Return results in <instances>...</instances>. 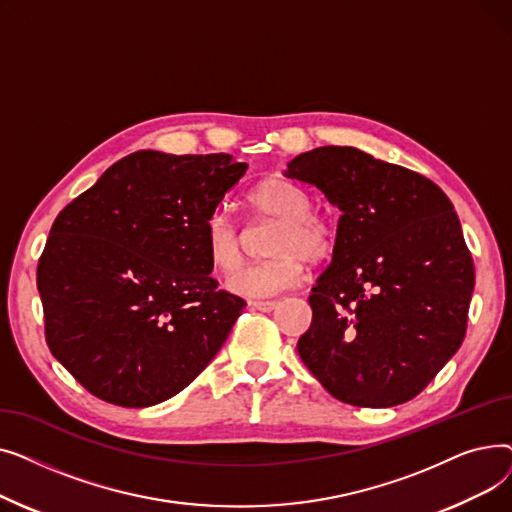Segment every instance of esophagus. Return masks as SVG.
<instances>
[{
    "label": "esophagus",
    "mask_w": 512,
    "mask_h": 512,
    "mask_svg": "<svg viewBox=\"0 0 512 512\" xmlns=\"http://www.w3.org/2000/svg\"><path fill=\"white\" fill-rule=\"evenodd\" d=\"M249 305H251V309H257V311H263V313H270V311L276 309L274 301H251Z\"/></svg>",
    "instance_id": "1"
}]
</instances>
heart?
I'll return each instance as SVG.
<instances>
[{"instance_id":"1","label":"heart","mask_w":512,"mask_h":512,"mask_svg":"<svg viewBox=\"0 0 512 512\" xmlns=\"http://www.w3.org/2000/svg\"><path fill=\"white\" fill-rule=\"evenodd\" d=\"M249 203L265 218L278 220L280 228L272 242L276 257L236 270L245 255V232L222 209L205 222V251L218 272L236 270L226 282L230 292L245 299H270L303 282L305 259L319 263L330 257L336 236L330 222L311 211V195L292 180H261L249 193Z\"/></svg>"}]
</instances>
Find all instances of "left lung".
Here are the masks:
<instances>
[{"label": "left lung", "instance_id": "obj_1", "mask_svg": "<svg viewBox=\"0 0 512 512\" xmlns=\"http://www.w3.org/2000/svg\"><path fill=\"white\" fill-rule=\"evenodd\" d=\"M340 211L334 255L311 288L299 355L334 398L386 409L415 398L459 351L475 286L442 188L357 147L288 161Z\"/></svg>", "mask_w": 512, "mask_h": 512}]
</instances>
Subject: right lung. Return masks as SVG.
I'll return each instance as SVG.
<instances>
[{
	"label": "right lung",
	"instance_id": "add662e5",
	"mask_svg": "<svg viewBox=\"0 0 512 512\" xmlns=\"http://www.w3.org/2000/svg\"><path fill=\"white\" fill-rule=\"evenodd\" d=\"M247 168L137 151L60 211L37 267L45 338L91 394L153 407L218 355L247 303L211 278L205 222Z\"/></svg>",
	"mask_w": 512,
	"mask_h": 512
}]
</instances>
